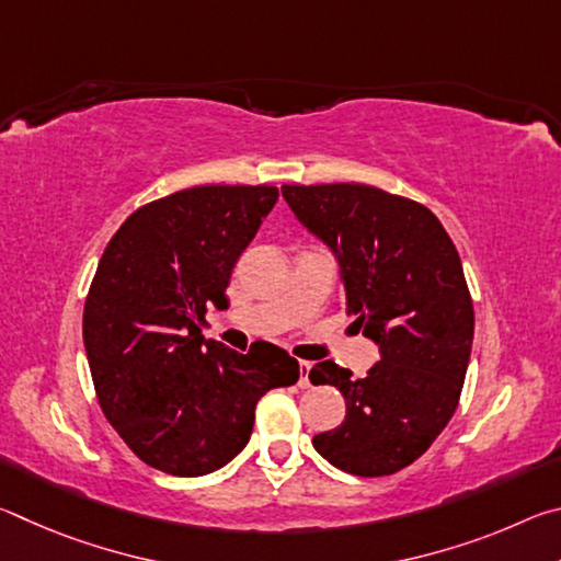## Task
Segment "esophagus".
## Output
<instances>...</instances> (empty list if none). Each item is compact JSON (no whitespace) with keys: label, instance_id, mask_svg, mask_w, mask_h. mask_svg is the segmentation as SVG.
Here are the masks:
<instances>
[{"label":"esophagus","instance_id":"esophagus-1","mask_svg":"<svg viewBox=\"0 0 561 561\" xmlns=\"http://www.w3.org/2000/svg\"><path fill=\"white\" fill-rule=\"evenodd\" d=\"M309 368H311V364L309 360H299V386L301 388H309L311 386V381H309Z\"/></svg>","mask_w":561,"mask_h":561}]
</instances>
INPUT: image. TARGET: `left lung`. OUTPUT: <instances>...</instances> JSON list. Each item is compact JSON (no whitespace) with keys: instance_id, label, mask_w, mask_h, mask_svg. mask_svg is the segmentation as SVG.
<instances>
[{"instance_id":"1","label":"left lung","mask_w":561,"mask_h":561,"mask_svg":"<svg viewBox=\"0 0 561 561\" xmlns=\"http://www.w3.org/2000/svg\"><path fill=\"white\" fill-rule=\"evenodd\" d=\"M304 227L334 250L341 307L381 351L364 378L334 360L309 371L336 386L346 417L314 435L334 468L383 478L431 448L460 401L474 311L460 254L428 207L360 183L282 185Z\"/></svg>"}]
</instances>
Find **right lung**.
I'll use <instances>...</instances> for the list:
<instances>
[{"label":"right lung","mask_w":561,"mask_h":561,"mask_svg":"<svg viewBox=\"0 0 561 561\" xmlns=\"http://www.w3.org/2000/svg\"><path fill=\"white\" fill-rule=\"evenodd\" d=\"M279 197L274 185H197L138 207L99 262L83 346L103 415L150 468L197 478L230 462L254 408L299 364L257 341L247 354L205 341L232 267Z\"/></svg>","instance_id":"obj_1"}]
</instances>
